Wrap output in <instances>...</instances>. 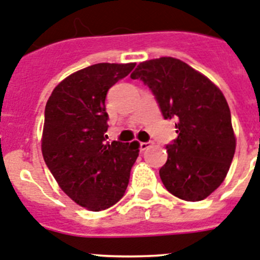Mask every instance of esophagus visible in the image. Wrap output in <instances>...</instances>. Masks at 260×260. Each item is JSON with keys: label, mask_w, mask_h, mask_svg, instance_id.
<instances>
[{"label": "esophagus", "mask_w": 260, "mask_h": 260, "mask_svg": "<svg viewBox=\"0 0 260 260\" xmlns=\"http://www.w3.org/2000/svg\"><path fill=\"white\" fill-rule=\"evenodd\" d=\"M151 144H152V142H141L139 148H141V151H146L148 147H151Z\"/></svg>", "instance_id": "obj_1"}]
</instances>
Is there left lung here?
Returning a JSON list of instances; mask_svg holds the SVG:
<instances>
[{"instance_id":"obj_1","label":"left lung","mask_w":260,"mask_h":260,"mask_svg":"<svg viewBox=\"0 0 260 260\" xmlns=\"http://www.w3.org/2000/svg\"><path fill=\"white\" fill-rule=\"evenodd\" d=\"M130 78L150 87L165 119H176L178 137L167 146L168 160L158 172L165 189L183 201H203L222 183L236 151L224 95L173 57L142 62Z\"/></svg>"}]
</instances>
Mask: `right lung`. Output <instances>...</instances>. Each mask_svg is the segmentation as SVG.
<instances>
[{
  "instance_id": "add662e5",
  "label": "right lung",
  "mask_w": 260,
  "mask_h": 260,
  "mask_svg": "<svg viewBox=\"0 0 260 260\" xmlns=\"http://www.w3.org/2000/svg\"><path fill=\"white\" fill-rule=\"evenodd\" d=\"M135 63H96L69 75L45 105L43 157L59 187L89 211L112 207L122 198L139 143H107L109 88Z\"/></svg>"
}]
</instances>
